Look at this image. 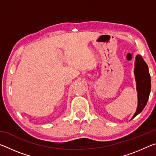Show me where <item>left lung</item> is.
Returning a JSON list of instances; mask_svg holds the SVG:
<instances>
[{"mask_svg": "<svg viewBox=\"0 0 156 156\" xmlns=\"http://www.w3.org/2000/svg\"><path fill=\"white\" fill-rule=\"evenodd\" d=\"M134 73L136 76L137 91H138V105L132 119L139 114L146 106L151 91V77H150L149 69L143 58L140 55L136 56Z\"/></svg>", "mask_w": 156, "mask_h": 156, "instance_id": "obj_1", "label": "left lung"}]
</instances>
